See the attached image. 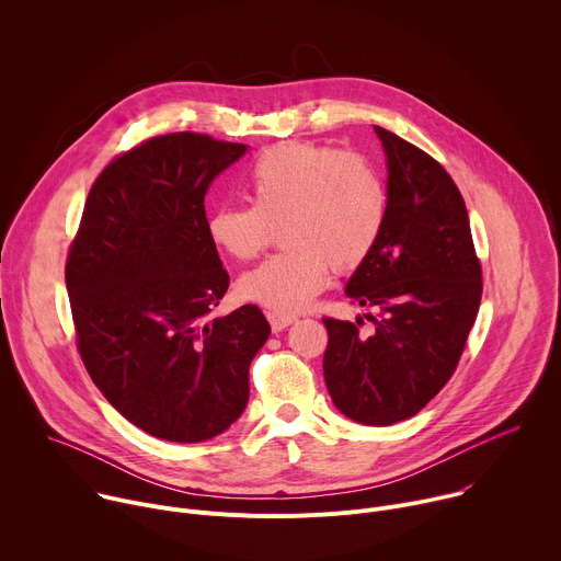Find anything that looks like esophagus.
<instances>
[{"label":"esophagus","instance_id":"34e87169","mask_svg":"<svg viewBox=\"0 0 561 561\" xmlns=\"http://www.w3.org/2000/svg\"><path fill=\"white\" fill-rule=\"evenodd\" d=\"M266 317H268L271 329H273L275 333H279V331L288 329V327L295 322V314H282V312H275V310H268V312H266Z\"/></svg>","mask_w":561,"mask_h":561}]
</instances>
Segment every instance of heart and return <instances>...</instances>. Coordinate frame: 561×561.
<instances>
[{
  "instance_id": "obj_1",
  "label": "heart",
  "mask_w": 561,
  "mask_h": 561,
  "mask_svg": "<svg viewBox=\"0 0 561 561\" xmlns=\"http://www.w3.org/2000/svg\"><path fill=\"white\" fill-rule=\"evenodd\" d=\"M251 206H217L206 219L210 244L234 262L255 260L279 228L282 253L247 273L239 295L290 314L324 288L331 271L359 268L379 242L388 191L368 157L308 141L264 150L244 180Z\"/></svg>"
}]
</instances>
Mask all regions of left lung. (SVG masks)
<instances>
[{
	"instance_id": "1",
	"label": "left lung",
	"mask_w": 561,
	"mask_h": 561,
	"mask_svg": "<svg viewBox=\"0 0 561 561\" xmlns=\"http://www.w3.org/2000/svg\"><path fill=\"white\" fill-rule=\"evenodd\" d=\"M388 167V215L379 242L346 295L375 329L324 317V379L333 404L364 426L417 415L453 377L482 301L463 197L435 159L375 126Z\"/></svg>"
}]
</instances>
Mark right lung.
<instances>
[{"label":"right lung","instance_id":"add662e5","mask_svg":"<svg viewBox=\"0 0 561 561\" xmlns=\"http://www.w3.org/2000/svg\"><path fill=\"white\" fill-rule=\"evenodd\" d=\"M247 152L202 133L150 137L95 180L66 260L82 362L144 433L195 444L249 404L271 327L255 304L210 317L228 273L206 232L213 180Z\"/></svg>","mask_w":561,"mask_h":561}]
</instances>
